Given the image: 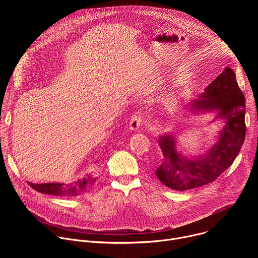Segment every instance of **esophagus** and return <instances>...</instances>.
Wrapping results in <instances>:
<instances>
[{
    "instance_id": "obj_1",
    "label": "esophagus",
    "mask_w": 258,
    "mask_h": 258,
    "mask_svg": "<svg viewBox=\"0 0 258 258\" xmlns=\"http://www.w3.org/2000/svg\"><path fill=\"white\" fill-rule=\"evenodd\" d=\"M143 124V118L140 114L136 113L132 116L131 121H130V128L132 131H138Z\"/></svg>"
}]
</instances>
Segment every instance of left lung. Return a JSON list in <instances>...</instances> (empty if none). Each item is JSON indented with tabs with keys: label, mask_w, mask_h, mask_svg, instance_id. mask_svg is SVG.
<instances>
[{
	"label": "left lung",
	"mask_w": 258,
	"mask_h": 258,
	"mask_svg": "<svg viewBox=\"0 0 258 258\" xmlns=\"http://www.w3.org/2000/svg\"><path fill=\"white\" fill-rule=\"evenodd\" d=\"M196 111H216L217 117L226 119L219 140L202 156L188 159L175 150L171 136L159 138L158 144L164 161L156 169V175L166 187L185 191L214 181L229 168L245 140V98L232 68L225 70L205 89L200 99L191 103Z\"/></svg>",
	"instance_id": "obj_1"
}]
</instances>
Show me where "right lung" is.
Returning <instances> with one entry per match:
<instances>
[{"mask_svg": "<svg viewBox=\"0 0 258 258\" xmlns=\"http://www.w3.org/2000/svg\"><path fill=\"white\" fill-rule=\"evenodd\" d=\"M95 181L91 175H88L82 179H79L72 183H60V182H47V183H32L29 186L43 194L55 195V196H78L84 194Z\"/></svg>", "mask_w": 258, "mask_h": 258, "instance_id": "1", "label": "right lung"}]
</instances>
